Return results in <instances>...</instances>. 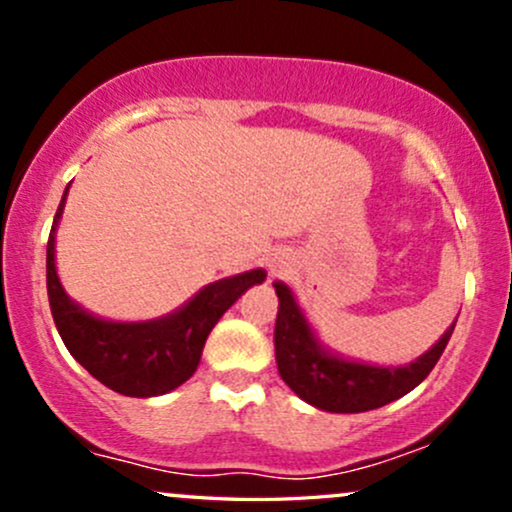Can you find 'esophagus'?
I'll return each mask as SVG.
<instances>
[{
    "mask_svg": "<svg viewBox=\"0 0 512 512\" xmlns=\"http://www.w3.org/2000/svg\"><path fill=\"white\" fill-rule=\"evenodd\" d=\"M281 269H284V262L274 260V262H272V272H281Z\"/></svg>",
    "mask_w": 512,
    "mask_h": 512,
    "instance_id": "34e87169",
    "label": "esophagus"
}]
</instances>
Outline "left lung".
I'll list each match as a JSON object with an SVG mask.
<instances>
[{"label":"left lung","mask_w":512,"mask_h":512,"mask_svg":"<svg viewBox=\"0 0 512 512\" xmlns=\"http://www.w3.org/2000/svg\"><path fill=\"white\" fill-rule=\"evenodd\" d=\"M274 289L279 296L274 351L281 380L305 402L332 414H358L385 407L424 383L448 346L457 322H452L443 337L409 366H368L322 349L289 286L274 281Z\"/></svg>","instance_id":"8db88e82"}]
</instances>
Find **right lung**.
<instances>
[{"label": "right lung", "instance_id": "1", "mask_svg": "<svg viewBox=\"0 0 512 512\" xmlns=\"http://www.w3.org/2000/svg\"><path fill=\"white\" fill-rule=\"evenodd\" d=\"M69 190V187H67ZM55 214L48 240V298L64 346L105 387L125 397H156L192 378L204 342L221 315L250 286L262 284L264 269H252L204 286L180 310L158 320L110 322L86 313L67 296L55 269V228L64 199Z\"/></svg>", "mask_w": 512, "mask_h": 512}]
</instances>
